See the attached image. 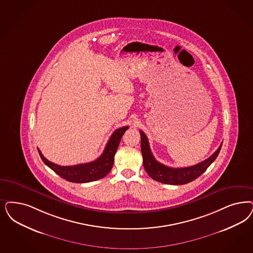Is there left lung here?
Here are the masks:
<instances>
[{
    "label": "left lung",
    "mask_w": 253,
    "mask_h": 253,
    "mask_svg": "<svg viewBox=\"0 0 253 253\" xmlns=\"http://www.w3.org/2000/svg\"><path fill=\"white\" fill-rule=\"evenodd\" d=\"M141 134V151L143 156V165L148 175L161 183L169 185H183L190 183L203 174L215 160L218 157L221 145L218 149L207 160L201 162L195 166L183 167V168H172L168 167L155 160L149 148L148 137L142 131Z\"/></svg>",
    "instance_id": "obj_1"
}]
</instances>
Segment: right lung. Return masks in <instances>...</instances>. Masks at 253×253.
Segmentation results:
<instances>
[{
	"mask_svg": "<svg viewBox=\"0 0 253 253\" xmlns=\"http://www.w3.org/2000/svg\"><path fill=\"white\" fill-rule=\"evenodd\" d=\"M128 128V126H124L114 131L105 146L103 154L95 161L87 164L72 166H58L45 159L40 149H38V152L44 164L67 181L74 183H87L95 181L105 177L111 171L114 164V156L119 148L122 135Z\"/></svg>",
	"mask_w": 253,
	"mask_h": 253,
	"instance_id": "add662e5",
	"label": "right lung"
}]
</instances>
